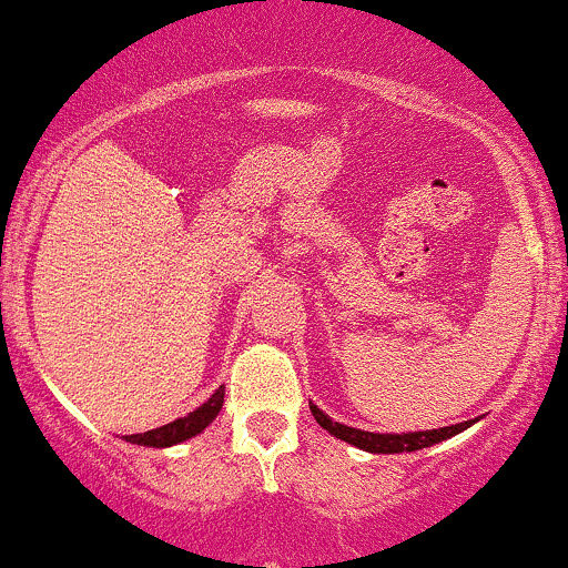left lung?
Returning <instances> with one entry per match:
<instances>
[{
  "label": "left lung",
  "instance_id": "left-lung-1",
  "mask_svg": "<svg viewBox=\"0 0 568 568\" xmlns=\"http://www.w3.org/2000/svg\"><path fill=\"white\" fill-rule=\"evenodd\" d=\"M311 406V414H314L316 423L322 425L327 433H333L335 438L346 444H355L357 449H365V453H379V455H395V453H417V449L433 447V444L444 442V438H453L457 433H463L466 428H471L477 419H466V423L457 425H447V428L438 430H414V433H371V430H359V428H349V425L333 423L325 412H320L314 404Z\"/></svg>",
  "mask_w": 568,
  "mask_h": 568
}]
</instances>
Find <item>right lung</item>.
<instances>
[{"label": "right lung", "mask_w": 568, "mask_h": 568, "mask_svg": "<svg viewBox=\"0 0 568 568\" xmlns=\"http://www.w3.org/2000/svg\"><path fill=\"white\" fill-rule=\"evenodd\" d=\"M222 404H224V387H219L203 406H197L194 412H189L186 417L173 419V423L162 425V428H156V430L132 433V436H124V438L130 444H140V447H156V449L173 447V444L186 442V438L197 436V433H203L205 428H209L213 419H216V414L222 412Z\"/></svg>", "instance_id": "obj_1"}]
</instances>
